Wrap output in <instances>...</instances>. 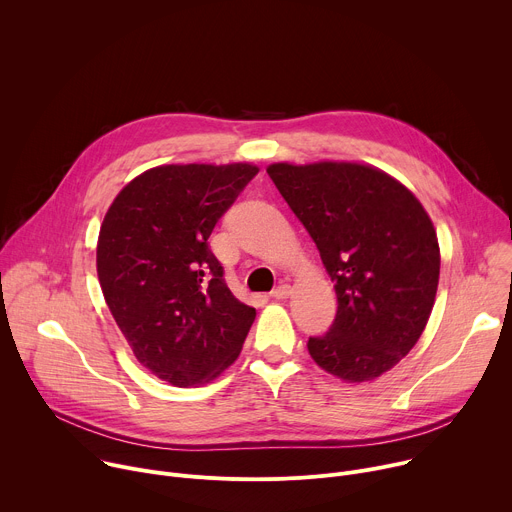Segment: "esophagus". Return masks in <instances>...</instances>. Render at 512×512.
Wrapping results in <instances>:
<instances>
[{
	"label": "esophagus",
	"mask_w": 512,
	"mask_h": 512,
	"mask_svg": "<svg viewBox=\"0 0 512 512\" xmlns=\"http://www.w3.org/2000/svg\"><path fill=\"white\" fill-rule=\"evenodd\" d=\"M289 294H291V285L281 283V285H277V287L271 291V298H275V300H285Z\"/></svg>",
	"instance_id": "esophagus-1"
}]
</instances>
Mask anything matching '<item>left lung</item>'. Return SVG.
<instances>
[{"label":"left lung","mask_w":512,"mask_h":512,"mask_svg":"<svg viewBox=\"0 0 512 512\" xmlns=\"http://www.w3.org/2000/svg\"><path fill=\"white\" fill-rule=\"evenodd\" d=\"M269 178L314 239L338 310L308 340L326 373L371 381L419 340L440 281V245L421 202L389 174L350 162L271 164Z\"/></svg>","instance_id":"1"}]
</instances>
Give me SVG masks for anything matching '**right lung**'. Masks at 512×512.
<instances>
[{"label": "right lung", "mask_w": 512, "mask_h": 512, "mask_svg": "<svg viewBox=\"0 0 512 512\" xmlns=\"http://www.w3.org/2000/svg\"><path fill=\"white\" fill-rule=\"evenodd\" d=\"M257 172L251 164L158 166L131 180L105 214L97 243L105 302L135 358L170 385L216 379L255 320L208 237Z\"/></svg>", "instance_id": "obj_1"}]
</instances>
